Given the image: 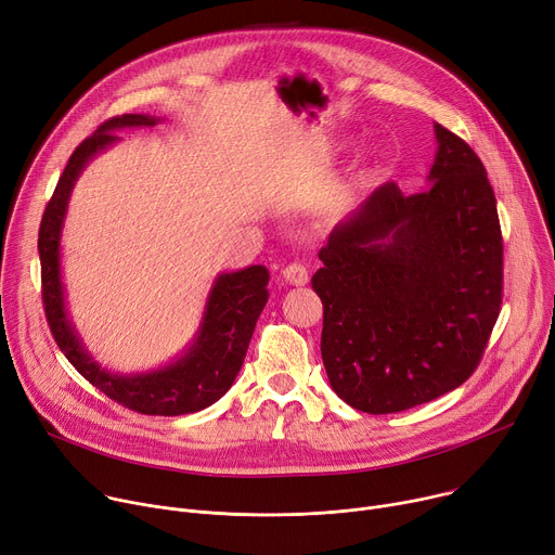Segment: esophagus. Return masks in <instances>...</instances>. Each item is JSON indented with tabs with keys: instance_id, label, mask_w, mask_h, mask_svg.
I'll return each mask as SVG.
<instances>
[{
	"instance_id": "esophagus-1",
	"label": "esophagus",
	"mask_w": 555,
	"mask_h": 555,
	"mask_svg": "<svg viewBox=\"0 0 555 555\" xmlns=\"http://www.w3.org/2000/svg\"><path fill=\"white\" fill-rule=\"evenodd\" d=\"M282 275H284V280H286L288 284H293V286H305V284L309 282V271H307V267L300 264V262L288 264V267L282 271Z\"/></svg>"
}]
</instances>
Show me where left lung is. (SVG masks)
Returning a JSON list of instances; mask_svg holds the SVG:
<instances>
[{
  "instance_id": "8db88e82",
  "label": "left lung",
  "mask_w": 555,
  "mask_h": 555,
  "mask_svg": "<svg viewBox=\"0 0 555 555\" xmlns=\"http://www.w3.org/2000/svg\"><path fill=\"white\" fill-rule=\"evenodd\" d=\"M429 189H375L318 253L333 391L382 415L431 402L478 369L502 305V233L480 157L436 124Z\"/></svg>"
}]
</instances>
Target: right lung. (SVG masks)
<instances>
[{
	"label": "right lung",
	"instance_id": "add662e5",
	"mask_svg": "<svg viewBox=\"0 0 555 555\" xmlns=\"http://www.w3.org/2000/svg\"><path fill=\"white\" fill-rule=\"evenodd\" d=\"M157 121L159 119L151 115L111 117L73 151L39 224L37 248L41 262V300H44L47 320L57 347L95 389L117 404L144 415H184L218 402L235 382L255 322L269 300L267 267L222 273L208 293L197 337L186 353L173 364L140 375L108 373L81 347V339L66 315L60 269L62 227L68 197L79 173L98 153L119 140L115 131L133 129V126H155Z\"/></svg>",
	"mask_w": 555,
	"mask_h": 555
}]
</instances>
